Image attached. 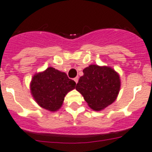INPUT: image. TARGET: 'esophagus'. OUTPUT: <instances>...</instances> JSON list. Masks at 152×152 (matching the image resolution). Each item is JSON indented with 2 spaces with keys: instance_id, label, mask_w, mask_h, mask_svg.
Here are the masks:
<instances>
[{
  "instance_id": "34e87169",
  "label": "esophagus",
  "mask_w": 152,
  "mask_h": 152,
  "mask_svg": "<svg viewBox=\"0 0 152 152\" xmlns=\"http://www.w3.org/2000/svg\"><path fill=\"white\" fill-rule=\"evenodd\" d=\"M78 77H76V78H74V81H75V82H76V83H78Z\"/></svg>"
}]
</instances>
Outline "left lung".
Returning <instances> with one entry per match:
<instances>
[{"label":"left lung","instance_id":"8db88e82","mask_svg":"<svg viewBox=\"0 0 152 152\" xmlns=\"http://www.w3.org/2000/svg\"><path fill=\"white\" fill-rule=\"evenodd\" d=\"M83 72L76 90L92 110L100 111L115 101L121 89L118 72L110 66L98 65H90Z\"/></svg>","mask_w":152,"mask_h":152}]
</instances>
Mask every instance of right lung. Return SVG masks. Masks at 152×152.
Returning a JSON list of instances; mask_svg holds the SVG:
<instances>
[{"instance_id":"1","label":"right lung","mask_w":152,"mask_h":152,"mask_svg":"<svg viewBox=\"0 0 152 152\" xmlns=\"http://www.w3.org/2000/svg\"><path fill=\"white\" fill-rule=\"evenodd\" d=\"M76 83L66 72L48 67L33 76L30 83L31 94L41 107L56 112L62 107L65 96L76 88Z\"/></svg>"}]
</instances>
